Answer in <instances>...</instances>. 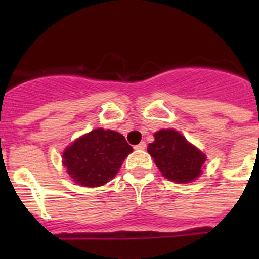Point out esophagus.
Returning a JSON list of instances; mask_svg holds the SVG:
<instances>
[{"instance_id":"esophagus-1","label":"esophagus","mask_w":259,"mask_h":259,"mask_svg":"<svg viewBox=\"0 0 259 259\" xmlns=\"http://www.w3.org/2000/svg\"><path fill=\"white\" fill-rule=\"evenodd\" d=\"M135 150H138V151H144V150H146V142H145V141L140 142L139 145H136V146H135Z\"/></svg>"}]
</instances>
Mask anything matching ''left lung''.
I'll return each instance as SVG.
<instances>
[{
    "label": "left lung",
    "instance_id": "1",
    "mask_svg": "<svg viewBox=\"0 0 259 259\" xmlns=\"http://www.w3.org/2000/svg\"><path fill=\"white\" fill-rule=\"evenodd\" d=\"M147 151L163 177L178 184L197 179L206 162V154L174 129H162L154 134V141L148 144Z\"/></svg>",
    "mask_w": 259,
    "mask_h": 259
}]
</instances>
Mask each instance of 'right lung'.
<instances>
[{"mask_svg":"<svg viewBox=\"0 0 259 259\" xmlns=\"http://www.w3.org/2000/svg\"><path fill=\"white\" fill-rule=\"evenodd\" d=\"M133 147L113 130L95 129L76 139L64 150L63 165L76 184L86 187L105 185L115 177Z\"/></svg>","mask_w":259,"mask_h":259,"instance_id":"obj_1","label":"right lung"}]
</instances>
